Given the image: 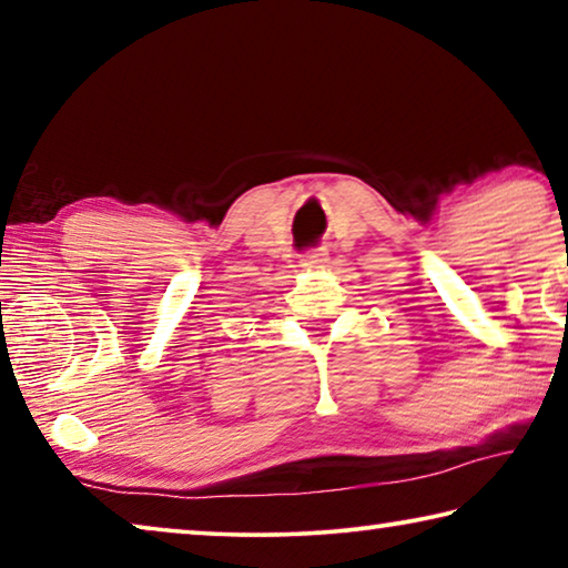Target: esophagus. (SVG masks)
Segmentation results:
<instances>
[{"label": "esophagus", "instance_id": "1", "mask_svg": "<svg viewBox=\"0 0 568 568\" xmlns=\"http://www.w3.org/2000/svg\"><path fill=\"white\" fill-rule=\"evenodd\" d=\"M325 263H328V253H325V250H313V253H305L301 257V267H307V271L325 267Z\"/></svg>", "mask_w": 568, "mask_h": 568}]
</instances>
